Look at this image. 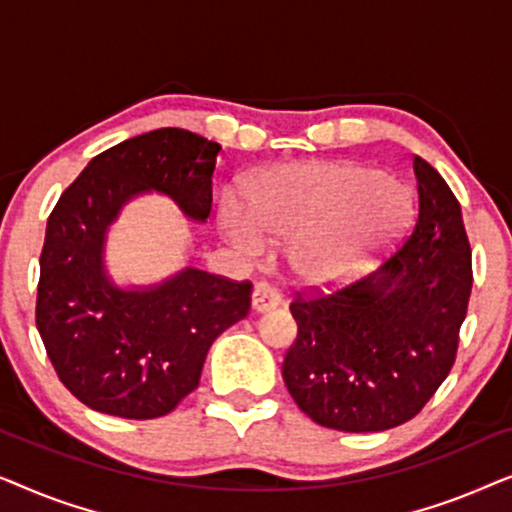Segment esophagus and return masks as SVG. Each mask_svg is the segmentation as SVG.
I'll return each mask as SVG.
<instances>
[{
    "label": "esophagus",
    "instance_id": "obj_1",
    "mask_svg": "<svg viewBox=\"0 0 512 512\" xmlns=\"http://www.w3.org/2000/svg\"><path fill=\"white\" fill-rule=\"evenodd\" d=\"M279 303H282V296L268 284H258L254 293H251V307H254V312H268Z\"/></svg>",
    "mask_w": 512,
    "mask_h": 512
}]
</instances>
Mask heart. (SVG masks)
Listing matches in <instances>:
<instances>
[{
	"label": "heart",
	"mask_w": 512,
	"mask_h": 512,
	"mask_svg": "<svg viewBox=\"0 0 512 512\" xmlns=\"http://www.w3.org/2000/svg\"><path fill=\"white\" fill-rule=\"evenodd\" d=\"M408 188L354 163H298L265 170L219 202V223L244 254L265 237L289 244V263L305 284H331L359 272L375 251L408 228Z\"/></svg>",
	"instance_id": "1"
}]
</instances>
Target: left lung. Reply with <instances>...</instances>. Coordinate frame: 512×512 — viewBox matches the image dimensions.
<instances>
[{
  "label": "left lung",
  "instance_id": "1",
  "mask_svg": "<svg viewBox=\"0 0 512 512\" xmlns=\"http://www.w3.org/2000/svg\"><path fill=\"white\" fill-rule=\"evenodd\" d=\"M412 233L375 275L333 293H296L298 338L284 356L286 389L312 422L387 431L429 403L457 359L473 286L459 200L415 156Z\"/></svg>",
  "mask_w": 512,
  "mask_h": 512
}]
</instances>
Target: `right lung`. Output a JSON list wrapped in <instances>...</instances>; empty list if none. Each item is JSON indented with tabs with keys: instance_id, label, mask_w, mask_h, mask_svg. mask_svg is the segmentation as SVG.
Masks as SVG:
<instances>
[{
	"instance_id": "1",
	"label": "right lung",
	"mask_w": 512,
	"mask_h": 512,
	"mask_svg": "<svg viewBox=\"0 0 512 512\" xmlns=\"http://www.w3.org/2000/svg\"><path fill=\"white\" fill-rule=\"evenodd\" d=\"M219 151L181 128L125 139L90 160L48 216L37 328L60 382L88 408L167 415L198 387L212 342L249 314L251 282L186 268L118 289L104 270L107 230L139 193L170 195L188 219L207 221Z\"/></svg>"
}]
</instances>
